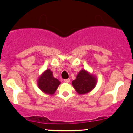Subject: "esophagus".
I'll list each match as a JSON object with an SVG mask.
<instances>
[{"mask_svg":"<svg viewBox=\"0 0 133 133\" xmlns=\"http://www.w3.org/2000/svg\"><path fill=\"white\" fill-rule=\"evenodd\" d=\"M64 81L65 82V83H69V82H70V79H69V78H68V79H65Z\"/></svg>","mask_w":133,"mask_h":133,"instance_id":"1","label":"esophagus"}]
</instances>
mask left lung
<instances>
[{"mask_svg":"<svg viewBox=\"0 0 133 133\" xmlns=\"http://www.w3.org/2000/svg\"><path fill=\"white\" fill-rule=\"evenodd\" d=\"M97 83V77L84 69L80 70L76 79L72 81V87L79 95H84L92 91Z\"/></svg>","mask_w":133,"mask_h":133,"instance_id":"1","label":"left lung"}]
</instances>
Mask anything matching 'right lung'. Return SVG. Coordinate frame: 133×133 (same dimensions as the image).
<instances>
[{"label": "right lung", "mask_w": 133, "mask_h": 133, "mask_svg": "<svg viewBox=\"0 0 133 133\" xmlns=\"http://www.w3.org/2000/svg\"><path fill=\"white\" fill-rule=\"evenodd\" d=\"M61 84L59 80L53 77L52 71L46 69L39 76L37 79V85L43 92L52 95L56 92Z\"/></svg>", "instance_id": "add662e5"}]
</instances>
